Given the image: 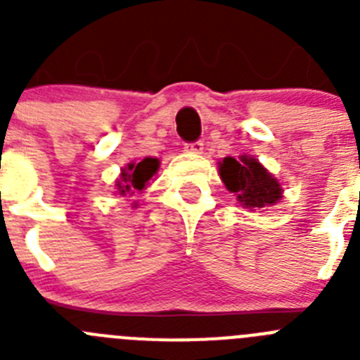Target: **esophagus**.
<instances>
[{
    "instance_id": "1",
    "label": "esophagus",
    "mask_w": 360,
    "mask_h": 360,
    "mask_svg": "<svg viewBox=\"0 0 360 360\" xmlns=\"http://www.w3.org/2000/svg\"><path fill=\"white\" fill-rule=\"evenodd\" d=\"M186 149L187 153H196V155H200V153H203V142L202 141H196V142H189V144H186Z\"/></svg>"
}]
</instances>
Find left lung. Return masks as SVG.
<instances>
[{
  "mask_svg": "<svg viewBox=\"0 0 360 360\" xmlns=\"http://www.w3.org/2000/svg\"><path fill=\"white\" fill-rule=\"evenodd\" d=\"M219 178L225 187L236 195V200L245 209H265L276 205L283 198L281 184L249 155L240 158L227 157L219 162Z\"/></svg>",
  "mask_w": 360,
  "mask_h": 360,
  "instance_id": "1",
  "label": "left lung"
}]
</instances>
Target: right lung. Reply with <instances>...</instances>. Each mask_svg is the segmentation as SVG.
Listing matches in <instances>:
<instances>
[{
    "instance_id": "1",
    "label": "right lung",
    "mask_w": 360,
    "mask_h": 360,
    "mask_svg": "<svg viewBox=\"0 0 360 360\" xmlns=\"http://www.w3.org/2000/svg\"><path fill=\"white\" fill-rule=\"evenodd\" d=\"M158 158H144L139 164H128V167H124L120 178L115 182V189L120 196H133L135 193H141L148 187L149 180L153 178V174H157L158 171Z\"/></svg>"
}]
</instances>
